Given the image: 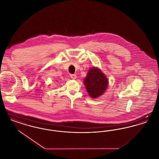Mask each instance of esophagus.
Masks as SVG:
<instances>
[{
  "instance_id": "1",
  "label": "esophagus",
  "mask_w": 159,
  "mask_h": 159,
  "mask_svg": "<svg viewBox=\"0 0 159 159\" xmlns=\"http://www.w3.org/2000/svg\"><path fill=\"white\" fill-rule=\"evenodd\" d=\"M70 77H71V79H76V75H73V74H70Z\"/></svg>"
}]
</instances>
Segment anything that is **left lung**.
<instances>
[{"label": "left lung", "instance_id": "8db88e82", "mask_svg": "<svg viewBox=\"0 0 159 159\" xmlns=\"http://www.w3.org/2000/svg\"><path fill=\"white\" fill-rule=\"evenodd\" d=\"M83 83L89 95L92 98H97L105 92L108 80L100 69L93 67L89 70Z\"/></svg>", "mask_w": 159, "mask_h": 159}]
</instances>
